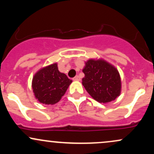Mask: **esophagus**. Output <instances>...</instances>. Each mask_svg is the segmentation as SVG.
Returning <instances> with one entry per match:
<instances>
[{
    "mask_svg": "<svg viewBox=\"0 0 154 154\" xmlns=\"http://www.w3.org/2000/svg\"><path fill=\"white\" fill-rule=\"evenodd\" d=\"M73 80H74V81H79V80H80V78H79V76L77 75V76H75V77H74Z\"/></svg>",
    "mask_w": 154,
    "mask_h": 154,
    "instance_id": "obj_1",
    "label": "esophagus"
}]
</instances>
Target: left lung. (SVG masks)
<instances>
[{
  "instance_id": "1",
  "label": "left lung",
  "mask_w": 154,
  "mask_h": 154,
  "mask_svg": "<svg viewBox=\"0 0 154 154\" xmlns=\"http://www.w3.org/2000/svg\"><path fill=\"white\" fill-rule=\"evenodd\" d=\"M82 85L93 99L99 103L114 100L121 93V77L118 70L103 59H89L82 69Z\"/></svg>"
}]
</instances>
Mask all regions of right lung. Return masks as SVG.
I'll return each instance as SVG.
<instances>
[{"mask_svg":"<svg viewBox=\"0 0 154 154\" xmlns=\"http://www.w3.org/2000/svg\"><path fill=\"white\" fill-rule=\"evenodd\" d=\"M72 81L58 69L57 63L40 69L32 82L35 97L40 103L55 104L61 100Z\"/></svg>","mask_w":154,"mask_h":154,"instance_id":"right-lung-1","label":"right lung"}]
</instances>
